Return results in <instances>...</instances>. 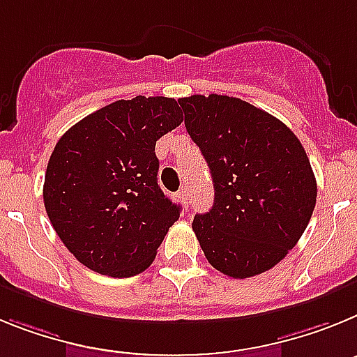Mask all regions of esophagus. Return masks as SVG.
Returning <instances> with one entry per match:
<instances>
[{
	"instance_id": "obj_1",
	"label": "esophagus",
	"mask_w": 357,
	"mask_h": 357,
	"mask_svg": "<svg viewBox=\"0 0 357 357\" xmlns=\"http://www.w3.org/2000/svg\"><path fill=\"white\" fill-rule=\"evenodd\" d=\"M179 199H181L183 206H185V208H188V204H190V197H188L187 188H181V190H179Z\"/></svg>"
}]
</instances>
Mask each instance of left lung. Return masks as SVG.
I'll list each match as a JSON object with an SVG mask.
<instances>
[{
    "instance_id": "8db88e82",
    "label": "left lung",
    "mask_w": 357,
    "mask_h": 357,
    "mask_svg": "<svg viewBox=\"0 0 357 357\" xmlns=\"http://www.w3.org/2000/svg\"><path fill=\"white\" fill-rule=\"evenodd\" d=\"M185 127L212 174L213 206L192 228L217 271L250 278L293 250L316 204L300 140L273 114L226 95L179 98Z\"/></svg>"
}]
</instances>
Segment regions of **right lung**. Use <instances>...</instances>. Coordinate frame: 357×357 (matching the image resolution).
<instances>
[{
  "label": "right lung",
  "instance_id": "add662e5",
  "mask_svg": "<svg viewBox=\"0 0 357 357\" xmlns=\"http://www.w3.org/2000/svg\"><path fill=\"white\" fill-rule=\"evenodd\" d=\"M183 122L174 98L116 100L70 127L50 156L45 208L80 264L127 278L153 264L179 204L158 185L154 147Z\"/></svg>",
  "mask_w": 357,
  "mask_h": 357
}]
</instances>
